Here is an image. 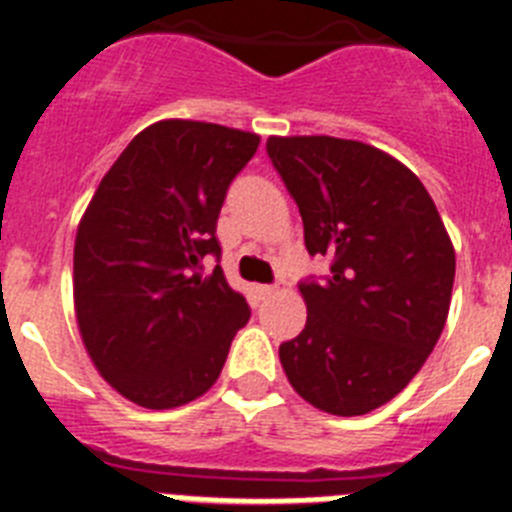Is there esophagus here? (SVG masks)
Instances as JSON below:
<instances>
[{
	"instance_id": "1",
	"label": "esophagus",
	"mask_w": 512,
	"mask_h": 512,
	"mask_svg": "<svg viewBox=\"0 0 512 512\" xmlns=\"http://www.w3.org/2000/svg\"><path fill=\"white\" fill-rule=\"evenodd\" d=\"M274 292H277V287H271V284H259V287H256V295H259V300H269Z\"/></svg>"
}]
</instances>
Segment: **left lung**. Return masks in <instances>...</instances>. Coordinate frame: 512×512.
<instances>
[{"label":"left lung","mask_w":512,"mask_h":512,"mask_svg":"<svg viewBox=\"0 0 512 512\" xmlns=\"http://www.w3.org/2000/svg\"><path fill=\"white\" fill-rule=\"evenodd\" d=\"M300 207L325 282H302V333L279 346L297 395L330 415H366L420 372L449 318L456 253L423 182L359 140H266Z\"/></svg>","instance_id":"1"}]
</instances>
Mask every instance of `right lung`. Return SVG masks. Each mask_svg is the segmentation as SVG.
I'll use <instances>...</instances> for the list:
<instances>
[{"instance_id": "right-lung-1", "label": "right lung", "mask_w": 512, "mask_h": 512, "mask_svg": "<svg viewBox=\"0 0 512 512\" xmlns=\"http://www.w3.org/2000/svg\"><path fill=\"white\" fill-rule=\"evenodd\" d=\"M261 138L215 122L140 130L102 176L74 243V307L97 372L130 402L169 410L217 382L246 297L220 266L217 215Z\"/></svg>"}]
</instances>
